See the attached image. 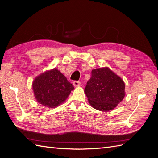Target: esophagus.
Returning a JSON list of instances; mask_svg holds the SVG:
<instances>
[{
	"label": "esophagus",
	"mask_w": 158,
	"mask_h": 158,
	"mask_svg": "<svg viewBox=\"0 0 158 158\" xmlns=\"http://www.w3.org/2000/svg\"><path fill=\"white\" fill-rule=\"evenodd\" d=\"M73 85L75 87H79L81 83L79 81H75L73 82Z\"/></svg>",
	"instance_id": "34e87169"
}]
</instances>
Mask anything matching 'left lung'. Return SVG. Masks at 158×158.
Returning <instances> with one entry per match:
<instances>
[{
	"label": "left lung",
	"mask_w": 158,
	"mask_h": 158,
	"mask_svg": "<svg viewBox=\"0 0 158 158\" xmlns=\"http://www.w3.org/2000/svg\"><path fill=\"white\" fill-rule=\"evenodd\" d=\"M92 107L101 111L114 110L125 95V83L110 68L101 67L91 71V77L85 88Z\"/></svg>",
	"instance_id": "obj_1"
}]
</instances>
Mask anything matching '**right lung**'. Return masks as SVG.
I'll list each match as a JSON object with an SVG mask.
<instances>
[{
	"mask_svg": "<svg viewBox=\"0 0 158 158\" xmlns=\"http://www.w3.org/2000/svg\"><path fill=\"white\" fill-rule=\"evenodd\" d=\"M32 85L37 102L48 108L59 106L74 89L73 85L56 68L36 77Z\"/></svg>",
	"mask_w": 158,
	"mask_h": 158,
	"instance_id": "add662e5",
	"label": "right lung"
}]
</instances>
